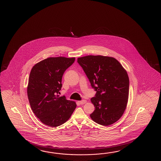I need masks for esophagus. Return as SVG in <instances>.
I'll list each match as a JSON object with an SVG mask.
<instances>
[{
    "label": "esophagus",
    "mask_w": 161,
    "mask_h": 161,
    "mask_svg": "<svg viewBox=\"0 0 161 161\" xmlns=\"http://www.w3.org/2000/svg\"><path fill=\"white\" fill-rule=\"evenodd\" d=\"M86 100H81V101H80L79 103H80V104H86Z\"/></svg>",
    "instance_id": "1"
}]
</instances>
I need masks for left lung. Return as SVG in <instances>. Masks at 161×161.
<instances>
[{
    "label": "left lung",
    "mask_w": 161,
    "mask_h": 161,
    "mask_svg": "<svg viewBox=\"0 0 161 161\" xmlns=\"http://www.w3.org/2000/svg\"><path fill=\"white\" fill-rule=\"evenodd\" d=\"M96 91L91 99L95 109L90 115L93 121L107 126L118 121L127 107L129 79L117 59L103 56H87L77 58Z\"/></svg>",
    "instance_id": "obj_1"
}]
</instances>
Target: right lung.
Returning a JSON list of instances; mask_svg holds the SVG:
<instances>
[{"label":"right lung","mask_w":161,"mask_h":161,"mask_svg":"<svg viewBox=\"0 0 161 161\" xmlns=\"http://www.w3.org/2000/svg\"><path fill=\"white\" fill-rule=\"evenodd\" d=\"M75 58L49 57L34 66L30 73L27 96L34 114L44 125L56 127L67 121L76 108L75 102L59 97L62 77Z\"/></svg>","instance_id":"obj_1"}]
</instances>
